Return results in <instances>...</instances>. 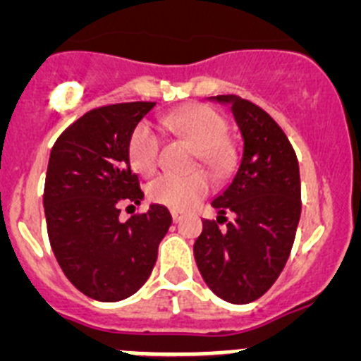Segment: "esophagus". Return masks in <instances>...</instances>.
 I'll list each match as a JSON object with an SVG mask.
<instances>
[{
	"label": "esophagus",
	"instance_id": "34e87169",
	"mask_svg": "<svg viewBox=\"0 0 361 361\" xmlns=\"http://www.w3.org/2000/svg\"><path fill=\"white\" fill-rule=\"evenodd\" d=\"M171 219H173V222H175V224H177V222H180V219H183V216H180V213L171 212Z\"/></svg>",
	"mask_w": 361,
	"mask_h": 361
}]
</instances>
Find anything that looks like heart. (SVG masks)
Returning <instances> with one entry per match:
<instances>
[{"label":"heart","mask_w":361,"mask_h":361,"mask_svg":"<svg viewBox=\"0 0 361 361\" xmlns=\"http://www.w3.org/2000/svg\"><path fill=\"white\" fill-rule=\"evenodd\" d=\"M162 123L184 137L199 155L200 162L208 166L213 173H226L233 162L231 149L224 145V119L204 104H191L166 116ZM159 133L149 123H139L128 139L130 164L135 171L149 175L155 171L159 161ZM212 183L204 171L191 173H164L152 180L148 195L153 202L184 212L195 206L202 197L208 195Z\"/></svg>","instance_id":"heart-1"}]
</instances>
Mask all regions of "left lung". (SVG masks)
<instances>
[{"instance_id":"obj_1","label":"left lung","mask_w":361,"mask_h":361,"mask_svg":"<svg viewBox=\"0 0 361 361\" xmlns=\"http://www.w3.org/2000/svg\"><path fill=\"white\" fill-rule=\"evenodd\" d=\"M231 110L242 155L228 186L212 200L216 222L204 220L193 245L204 282L229 304H250L275 283L298 228L300 170L295 149L273 117L237 95L208 97ZM226 212L235 220L224 230Z\"/></svg>"}]
</instances>
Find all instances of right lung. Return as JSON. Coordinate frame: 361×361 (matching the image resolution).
Returning a JSON list of instances; mask_svg holds the SVG:
<instances>
[{
	"label": "right lung",
	"mask_w": 361,
	"mask_h": 361,
	"mask_svg": "<svg viewBox=\"0 0 361 361\" xmlns=\"http://www.w3.org/2000/svg\"><path fill=\"white\" fill-rule=\"evenodd\" d=\"M155 103L97 108L61 133L44 178V216L66 279L90 298L119 302L145 286L171 226L166 206L121 222V204L145 193L130 170L128 139Z\"/></svg>",
	"instance_id": "obj_1"
}]
</instances>
